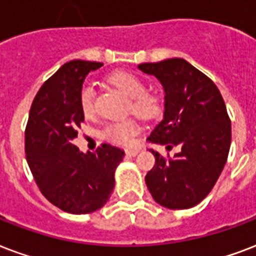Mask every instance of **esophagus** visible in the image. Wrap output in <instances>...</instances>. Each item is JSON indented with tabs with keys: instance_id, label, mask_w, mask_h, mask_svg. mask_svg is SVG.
I'll use <instances>...</instances> for the list:
<instances>
[{
	"instance_id": "obj_1",
	"label": "esophagus",
	"mask_w": 256,
	"mask_h": 256,
	"mask_svg": "<svg viewBox=\"0 0 256 256\" xmlns=\"http://www.w3.org/2000/svg\"><path fill=\"white\" fill-rule=\"evenodd\" d=\"M136 154H138L136 149H126V156H128V157H136Z\"/></svg>"
}]
</instances>
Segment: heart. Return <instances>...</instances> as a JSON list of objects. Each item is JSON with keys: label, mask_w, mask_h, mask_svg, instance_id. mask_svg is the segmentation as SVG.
Listing matches in <instances>:
<instances>
[{"label": "heart", "mask_w": 256, "mask_h": 256, "mask_svg": "<svg viewBox=\"0 0 256 256\" xmlns=\"http://www.w3.org/2000/svg\"><path fill=\"white\" fill-rule=\"evenodd\" d=\"M107 82L130 99V111L132 114L145 120L156 118L160 114L161 104L158 99L145 92V84L138 76L126 71H116L107 76ZM79 103H80L82 112L86 116L94 114L95 88L91 83H86L80 88ZM138 132H140V126L136 120H126L107 124L106 128H103L102 136L116 145H130L132 138Z\"/></svg>", "instance_id": "obj_1"}]
</instances>
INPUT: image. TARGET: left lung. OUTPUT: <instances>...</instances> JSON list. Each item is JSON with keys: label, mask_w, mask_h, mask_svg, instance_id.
Masks as SVG:
<instances>
[{"label": "left lung", "mask_w": 256, "mask_h": 256, "mask_svg": "<svg viewBox=\"0 0 256 256\" xmlns=\"http://www.w3.org/2000/svg\"><path fill=\"white\" fill-rule=\"evenodd\" d=\"M138 68L156 76L165 92L164 118L148 141L178 146L173 158L156 157L146 174L149 192L160 206L188 210L208 196L219 178L231 146V120L219 88L184 58L144 63Z\"/></svg>", "instance_id": "1"}]
</instances>
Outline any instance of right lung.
I'll return each mask as SVG.
<instances>
[{
  "mask_svg": "<svg viewBox=\"0 0 256 256\" xmlns=\"http://www.w3.org/2000/svg\"><path fill=\"white\" fill-rule=\"evenodd\" d=\"M103 63L72 60L58 68L33 99L25 128V154L36 184L64 212L91 214L110 198L124 152L103 144L83 153L74 140L84 120L79 94L88 72Z\"/></svg>",
  "mask_w": 256,
  "mask_h": 256,
  "instance_id": "1",
  "label": "right lung"
}]
</instances>
